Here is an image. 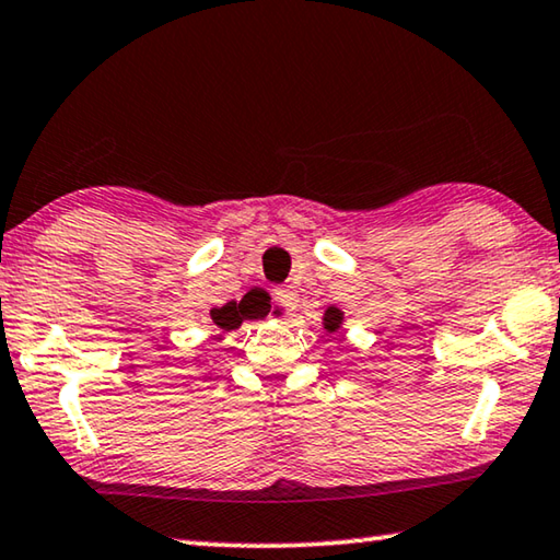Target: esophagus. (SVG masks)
Masks as SVG:
<instances>
[{"mask_svg": "<svg viewBox=\"0 0 560 560\" xmlns=\"http://www.w3.org/2000/svg\"><path fill=\"white\" fill-rule=\"evenodd\" d=\"M272 300H275V305L278 307H282V310H295L298 307V290L292 288V285H282V288H278L272 292Z\"/></svg>", "mask_w": 560, "mask_h": 560, "instance_id": "esophagus-1", "label": "esophagus"}]
</instances>
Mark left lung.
Returning <instances> with one entry per match:
<instances>
[{
  "instance_id": "8db88e82",
  "label": "left lung",
  "mask_w": 560,
  "mask_h": 560,
  "mask_svg": "<svg viewBox=\"0 0 560 560\" xmlns=\"http://www.w3.org/2000/svg\"><path fill=\"white\" fill-rule=\"evenodd\" d=\"M340 325V313L335 307H330L328 313H325V328L328 330H335Z\"/></svg>"
}]
</instances>
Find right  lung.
<instances>
[{
    "mask_svg": "<svg viewBox=\"0 0 560 560\" xmlns=\"http://www.w3.org/2000/svg\"><path fill=\"white\" fill-rule=\"evenodd\" d=\"M268 310H270L268 300H265L262 295H257V292H250V295H245L243 300H232V303H225L222 307H214L210 317L220 330L228 332V330L240 328V323L243 320H255V317H262Z\"/></svg>",
    "mask_w": 560,
    "mask_h": 560,
    "instance_id": "1",
    "label": "right lung"
}]
</instances>
